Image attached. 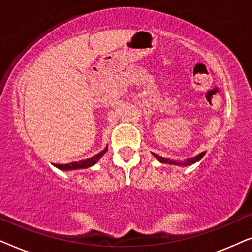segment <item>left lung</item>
<instances>
[{
    "instance_id": "left-lung-1",
    "label": "left lung",
    "mask_w": 252,
    "mask_h": 252,
    "mask_svg": "<svg viewBox=\"0 0 252 252\" xmlns=\"http://www.w3.org/2000/svg\"><path fill=\"white\" fill-rule=\"evenodd\" d=\"M153 155H154L155 157L157 158L158 160L160 161V163H164V164H170V165H179V166H189V165H192V164H195L196 161L201 160L202 158H203V156H204V155H205V151H203V153L198 154L197 156L191 157V158H188V159H187V160H185V161L171 160V159H168V158H165V157H161V156H159V155H156V154H153Z\"/></svg>"
}]
</instances>
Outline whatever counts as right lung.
Wrapping results in <instances>:
<instances>
[{"instance_id":"obj_1","label":"right lung","mask_w":252,"mask_h":252,"mask_svg":"<svg viewBox=\"0 0 252 252\" xmlns=\"http://www.w3.org/2000/svg\"><path fill=\"white\" fill-rule=\"evenodd\" d=\"M106 151H108V147H105L104 149L101 151V153H98L97 155H95V156L88 158V159L80 160V161H73V163H70V164H60V165L56 164L55 166H56L57 168H60V170H62V171H72V170H79V168H88L97 163V161L99 160V158H101L103 155L106 153Z\"/></svg>"}]
</instances>
